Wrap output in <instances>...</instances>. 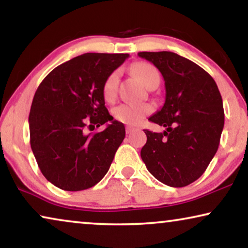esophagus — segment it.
<instances>
[{
    "instance_id": "obj_1",
    "label": "esophagus",
    "mask_w": 248,
    "mask_h": 248,
    "mask_svg": "<svg viewBox=\"0 0 248 248\" xmlns=\"http://www.w3.org/2000/svg\"><path fill=\"white\" fill-rule=\"evenodd\" d=\"M135 128L132 127V126H126V134H130L132 132H134Z\"/></svg>"
}]
</instances>
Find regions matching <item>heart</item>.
Here are the masks:
<instances>
[{"mask_svg":"<svg viewBox=\"0 0 248 248\" xmlns=\"http://www.w3.org/2000/svg\"><path fill=\"white\" fill-rule=\"evenodd\" d=\"M133 71L148 88L155 81L160 80L157 69L149 63L140 62L135 64ZM118 78H120V72L113 71L106 78L103 84V96L105 100L109 101V103L116 98ZM152 109H154V107L149 104L123 103L114 107L111 113H113V116L117 122L127 125H138L147 115L151 113Z\"/></svg>","mask_w":248,"mask_h":248,"instance_id":"b5f03b06","label":"heart"}]
</instances>
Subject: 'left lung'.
<instances>
[{"mask_svg": "<svg viewBox=\"0 0 248 248\" xmlns=\"http://www.w3.org/2000/svg\"><path fill=\"white\" fill-rule=\"evenodd\" d=\"M160 71L165 104L149 121L164 133L144 130L141 158L150 174L171 187H184L205 171L218 150L225 113L216 81L201 66L171 52H140Z\"/></svg>", "mask_w": 248, "mask_h": 248, "instance_id": "obj_1", "label": "left lung"}]
</instances>
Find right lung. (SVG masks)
<instances>
[{"mask_svg":"<svg viewBox=\"0 0 248 248\" xmlns=\"http://www.w3.org/2000/svg\"><path fill=\"white\" fill-rule=\"evenodd\" d=\"M128 56L86 53L55 67L39 84L29 114L30 145L40 171L56 187L82 191L107 174L125 127L108 113L103 84ZM104 124V131L87 133V127Z\"/></svg>","mask_w":248,"mask_h":248,"instance_id":"add662e5","label":"right lung"}]
</instances>
